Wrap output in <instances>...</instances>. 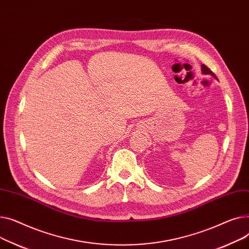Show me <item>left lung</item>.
<instances>
[{
  "mask_svg": "<svg viewBox=\"0 0 249 249\" xmlns=\"http://www.w3.org/2000/svg\"><path fill=\"white\" fill-rule=\"evenodd\" d=\"M201 71H202V73L203 74H210L212 77H214V78H216V76H215V74L214 73L207 67V66H205V65H201ZM217 79V78H216Z\"/></svg>",
  "mask_w": 249,
  "mask_h": 249,
  "instance_id": "left-lung-1",
  "label": "left lung"
}]
</instances>
